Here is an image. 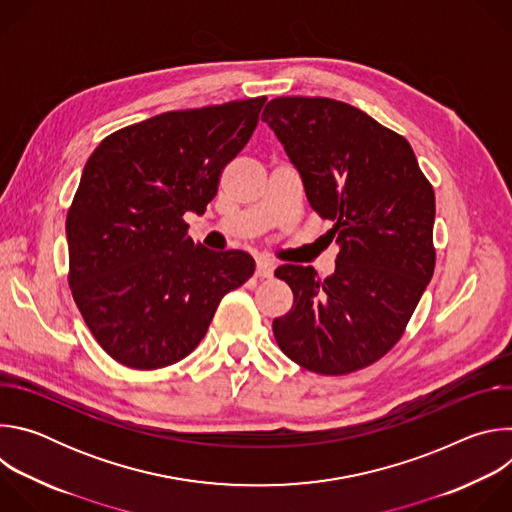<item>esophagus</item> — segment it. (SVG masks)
<instances>
[{"label": "esophagus", "mask_w": 512, "mask_h": 512, "mask_svg": "<svg viewBox=\"0 0 512 512\" xmlns=\"http://www.w3.org/2000/svg\"><path fill=\"white\" fill-rule=\"evenodd\" d=\"M275 271V263L273 261H267V259H259L257 261V267H255V275L261 277V279H267L271 277Z\"/></svg>", "instance_id": "obj_1"}]
</instances>
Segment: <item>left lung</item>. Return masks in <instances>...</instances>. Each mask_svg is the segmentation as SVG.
<instances>
[{
  "label": "left lung",
  "mask_w": 512,
  "mask_h": 512,
  "mask_svg": "<svg viewBox=\"0 0 512 512\" xmlns=\"http://www.w3.org/2000/svg\"><path fill=\"white\" fill-rule=\"evenodd\" d=\"M261 119L340 247L326 279L304 265L275 269L294 291L275 340L312 373L360 371L399 342L433 275V188L409 141L348 103L277 97Z\"/></svg>",
  "instance_id": "1"
}]
</instances>
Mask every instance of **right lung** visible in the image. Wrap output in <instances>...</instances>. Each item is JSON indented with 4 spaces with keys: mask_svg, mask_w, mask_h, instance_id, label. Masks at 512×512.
Instances as JSON below:
<instances>
[{
    "mask_svg": "<svg viewBox=\"0 0 512 512\" xmlns=\"http://www.w3.org/2000/svg\"><path fill=\"white\" fill-rule=\"evenodd\" d=\"M267 97L168 111L107 135L66 214L68 285L101 348L137 371L188 356L229 291L255 271L245 251L188 235Z\"/></svg>",
    "mask_w": 512,
    "mask_h": 512,
    "instance_id": "right-lung-1",
    "label": "right lung"
}]
</instances>
